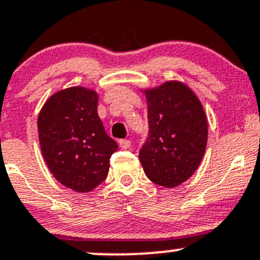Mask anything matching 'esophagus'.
<instances>
[{
  "mask_svg": "<svg viewBox=\"0 0 260 260\" xmlns=\"http://www.w3.org/2000/svg\"><path fill=\"white\" fill-rule=\"evenodd\" d=\"M118 143H119V147H121L122 149H128L131 147V141H128V139H121Z\"/></svg>",
  "mask_w": 260,
  "mask_h": 260,
  "instance_id": "esophagus-1",
  "label": "esophagus"
}]
</instances>
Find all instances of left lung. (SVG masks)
I'll return each mask as SVG.
<instances>
[{
    "label": "left lung",
    "instance_id": "obj_1",
    "mask_svg": "<svg viewBox=\"0 0 260 260\" xmlns=\"http://www.w3.org/2000/svg\"><path fill=\"white\" fill-rule=\"evenodd\" d=\"M142 92L148 106L149 137L139 151V160L153 183L177 187L193 176L206 153L208 122L203 106L179 81Z\"/></svg>",
    "mask_w": 260,
    "mask_h": 260
}]
</instances>
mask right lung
I'll use <instances>...</instances> for the list:
<instances>
[{
	"label": "right lung",
	"mask_w": 260,
	"mask_h": 260,
	"mask_svg": "<svg viewBox=\"0 0 260 260\" xmlns=\"http://www.w3.org/2000/svg\"><path fill=\"white\" fill-rule=\"evenodd\" d=\"M98 93L86 87L56 92L37 119L45 162L61 184L78 193L93 190L107 178L109 158L118 146L97 113Z\"/></svg>",
	"instance_id": "add662e5"
}]
</instances>
